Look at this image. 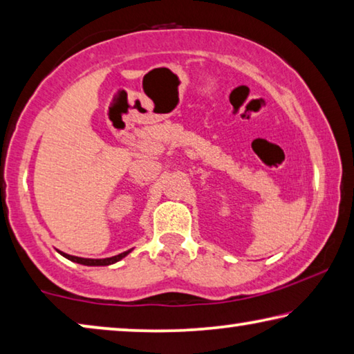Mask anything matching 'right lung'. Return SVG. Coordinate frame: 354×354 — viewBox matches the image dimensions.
Returning a JSON list of instances; mask_svg holds the SVG:
<instances>
[{
	"instance_id": "obj_1",
	"label": "right lung",
	"mask_w": 354,
	"mask_h": 354,
	"mask_svg": "<svg viewBox=\"0 0 354 354\" xmlns=\"http://www.w3.org/2000/svg\"><path fill=\"white\" fill-rule=\"evenodd\" d=\"M131 252H132V249L122 252V254H120V255L110 257V258H82V257L67 255V254H64V252H59V254L63 255V257H66L67 260L78 263V265H85V266H109V265H113V263H116V261L122 260V258H124L127 254H131Z\"/></svg>"
}]
</instances>
